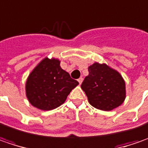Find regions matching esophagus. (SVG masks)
<instances>
[{
  "label": "esophagus",
  "mask_w": 148,
  "mask_h": 148,
  "mask_svg": "<svg viewBox=\"0 0 148 148\" xmlns=\"http://www.w3.org/2000/svg\"><path fill=\"white\" fill-rule=\"evenodd\" d=\"M78 82L79 83V84H82V82H83V78H79V79H78Z\"/></svg>",
  "instance_id": "obj_1"
}]
</instances>
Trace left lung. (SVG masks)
<instances>
[{"label":"left lung","mask_w":148,"mask_h":148,"mask_svg":"<svg viewBox=\"0 0 148 148\" xmlns=\"http://www.w3.org/2000/svg\"><path fill=\"white\" fill-rule=\"evenodd\" d=\"M81 84L89 103L101 110H111L124 102L125 83L117 71L106 64L94 63Z\"/></svg>","instance_id":"obj_1"}]
</instances>
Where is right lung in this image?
<instances>
[{"label": "right lung", "instance_id": "right-lung-1", "mask_svg": "<svg viewBox=\"0 0 148 148\" xmlns=\"http://www.w3.org/2000/svg\"><path fill=\"white\" fill-rule=\"evenodd\" d=\"M78 84V81L60 68L58 60L45 58L29 74L26 95L33 106L51 110L63 104Z\"/></svg>", "mask_w": 148, "mask_h": 148}]
</instances>
